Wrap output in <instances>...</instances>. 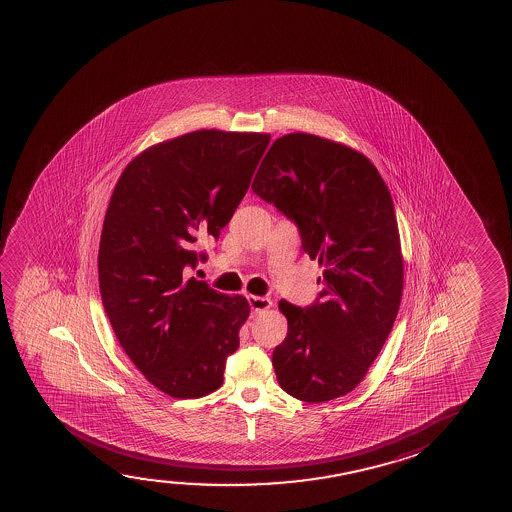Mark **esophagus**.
<instances>
[{
    "mask_svg": "<svg viewBox=\"0 0 512 512\" xmlns=\"http://www.w3.org/2000/svg\"><path fill=\"white\" fill-rule=\"evenodd\" d=\"M248 302H250V308H252L255 313L266 311V309L273 306V301H271L269 297H260V295H248Z\"/></svg>",
    "mask_w": 512,
    "mask_h": 512,
    "instance_id": "obj_1",
    "label": "esophagus"
}]
</instances>
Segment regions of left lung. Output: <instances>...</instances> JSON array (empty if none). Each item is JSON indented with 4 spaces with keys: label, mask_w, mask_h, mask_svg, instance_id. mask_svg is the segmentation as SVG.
<instances>
[{
    "label": "left lung",
    "mask_w": 512,
    "mask_h": 512,
    "mask_svg": "<svg viewBox=\"0 0 512 512\" xmlns=\"http://www.w3.org/2000/svg\"><path fill=\"white\" fill-rule=\"evenodd\" d=\"M252 190L292 218L302 250L323 267L322 301H280L285 341L274 348L281 388L327 402L357 388L399 313L404 257L392 196L364 154L315 134L274 141Z\"/></svg>",
    "instance_id": "1"
}]
</instances>
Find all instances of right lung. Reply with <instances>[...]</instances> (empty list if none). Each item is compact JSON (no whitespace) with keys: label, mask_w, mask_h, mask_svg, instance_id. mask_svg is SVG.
I'll list each match as a JSON object with an SVG mask.
<instances>
[{"label":"right lung","mask_w":512,"mask_h":512,"mask_svg":"<svg viewBox=\"0 0 512 512\" xmlns=\"http://www.w3.org/2000/svg\"><path fill=\"white\" fill-rule=\"evenodd\" d=\"M267 133L201 129L148 147L122 171L99 241V292L127 357L175 399L224 383L250 316L243 295L187 278L197 236L218 238L250 187ZM204 259V255H201Z\"/></svg>","instance_id":"right-lung-1"}]
</instances>
